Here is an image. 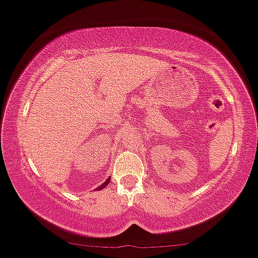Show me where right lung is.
I'll return each mask as SVG.
<instances>
[{
    "instance_id": "right-lung-1",
    "label": "right lung",
    "mask_w": 258,
    "mask_h": 258,
    "mask_svg": "<svg viewBox=\"0 0 258 258\" xmlns=\"http://www.w3.org/2000/svg\"><path fill=\"white\" fill-rule=\"evenodd\" d=\"M109 181H110V177H109V178H107V181L104 182L103 184H101V185H99V187H98V189H102V188H104V187H106V185H107L108 183H109Z\"/></svg>"
}]
</instances>
